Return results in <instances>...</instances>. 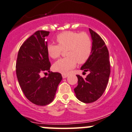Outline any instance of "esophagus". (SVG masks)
Returning a JSON list of instances; mask_svg holds the SVG:
<instances>
[{"instance_id":"1","label":"esophagus","mask_w":132,"mask_h":132,"mask_svg":"<svg viewBox=\"0 0 132 132\" xmlns=\"http://www.w3.org/2000/svg\"><path fill=\"white\" fill-rule=\"evenodd\" d=\"M62 78H63V79H66V78L68 77V75L67 74H62Z\"/></svg>"}]
</instances>
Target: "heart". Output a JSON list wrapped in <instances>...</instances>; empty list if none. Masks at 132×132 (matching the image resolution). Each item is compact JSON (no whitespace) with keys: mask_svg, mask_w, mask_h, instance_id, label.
<instances>
[{"mask_svg":"<svg viewBox=\"0 0 132 132\" xmlns=\"http://www.w3.org/2000/svg\"><path fill=\"white\" fill-rule=\"evenodd\" d=\"M58 44L50 43L46 48L48 55L52 59H57L66 50L67 57L58 60L54 63L55 71L62 74L68 73L75 67L77 62L83 64L89 58L92 51V41L86 33L65 31L57 36Z\"/></svg>","mask_w":132,"mask_h":132,"instance_id":"b5f03b06","label":"heart"}]
</instances>
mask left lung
Returning <instances> with one entry per match:
<instances>
[{"label": "left lung", "instance_id": "left-lung-1", "mask_svg": "<svg viewBox=\"0 0 132 132\" xmlns=\"http://www.w3.org/2000/svg\"><path fill=\"white\" fill-rule=\"evenodd\" d=\"M89 31L92 40V53L80 70L84 72L89 71V73L85 79L77 75L78 85L74 89L77 98L84 103H93L101 97L106 88L110 74L108 48L97 33L91 29Z\"/></svg>", "mask_w": 132, "mask_h": 132}]
</instances>
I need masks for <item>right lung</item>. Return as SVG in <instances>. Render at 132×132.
I'll return each mask as SVG.
<instances>
[{"mask_svg": "<svg viewBox=\"0 0 132 132\" xmlns=\"http://www.w3.org/2000/svg\"><path fill=\"white\" fill-rule=\"evenodd\" d=\"M50 32L37 31L29 37L19 49L16 73L24 95L32 103L46 106L53 101L59 84L62 80L60 73L52 72L46 48V37ZM50 72L41 78L42 72Z\"/></svg>", "mask_w": 132, "mask_h": 132, "instance_id": "1", "label": "right lung"}]
</instances>
